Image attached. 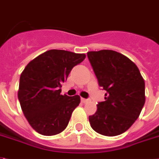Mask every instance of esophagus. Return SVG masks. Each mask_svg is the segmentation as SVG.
<instances>
[{
	"label": "esophagus",
	"mask_w": 159,
	"mask_h": 159,
	"mask_svg": "<svg viewBox=\"0 0 159 159\" xmlns=\"http://www.w3.org/2000/svg\"><path fill=\"white\" fill-rule=\"evenodd\" d=\"M81 102H83V103H85V102H87L88 99H85V98H81Z\"/></svg>",
	"instance_id": "obj_1"
}]
</instances>
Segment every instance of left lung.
Wrapping results in <instances>:
<instances>
[{"label": "left lung", "instance_id": "8db88e82", "mask_svg": "<svg viewBox=\"0 0 159 159\" xmlns=\"http://www.w3.org/2000/svg\"><path fill=\"white\" fill-rule=\"evenodd\" d=\"M87 57L98 84L107 91L105 101L89 116L91 128L106 136L120 135L138 119L144 106V80L137 66L115 51L89 52Z\"/></svg>", "mask_w": 159, "mask_h": 159}]
</instances>
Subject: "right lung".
<instances>
[{"instance_id":"add662e5","label":"right lung","mask_w":159,"mask_h":159,"mask_svg":"<svg viewBox=\"0 0 159 159\" xmlns=\"http://www.w3.org/2000/svg\"><path fill=\"white\" fill-rule=\"evenodd\" d=\"M84 58V53L50 50L30 61L22 72L18 100L29 124L40 135H57L68 126L80 97L61 95L62 83Z\"/></svg>"}]
</instances>
